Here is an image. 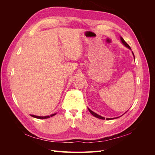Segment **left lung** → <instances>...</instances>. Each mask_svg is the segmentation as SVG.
<instances>
[{"label":"left lung","instance_id":"8db88e82","mask_svg":"<svg viewBox=\"0 0 155 155\" xmlns=\"http://www.w3.org/2000/svg\"><path fill=\"white\" fill-rule=\"evenodd\" d=\"M120 39H121V43H122L126 47H127V48H129V49H131L130 48V47L129 46V45L126 43V42L124 41V39L122 38V37H120ZM133 55H134V54H133ZM88 110H89V112H91V113L94 116H95L96 118H100V119H102V120H105V118L104 117H102V116H100V115H98L97 114H96V113H95L94 112H93V111H92L90 109H88ZM112 119H114V118H106V120H112Z\"/></svg>","mask_w":155,"mask_h":155}]
</instances>
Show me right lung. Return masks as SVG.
Segmentation results:
<instances>
[{
	"label": "right lung",
	"instance_id": "right-lung-1",
	"mask_svg": "<svg viewBox=\"0 0 155 155\" xmlns=\"http://www.w3.org/2000/svg\"><path fill=\"white\" fill-rule=\"evenodd\" d=\"M56 114H51L50 116H35V115H31V116L34 117V118H38V119H46V118H50V117H51L53 116L54 115H55Z\"/></svg>",
	"mask_w": 155,
	"mask_h": 155
}]
</instances>
